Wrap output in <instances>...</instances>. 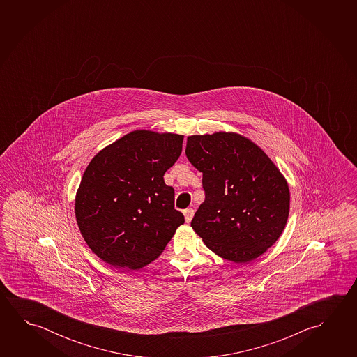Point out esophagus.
<instances>
[{
	"label": "esophagus",
	"mask_w": 357,
	"mask_h": 357,
	"mask_svg": "<svg viewBox=\"0 0 357 357\" xmlns=\"http://www.w3.org/2000/svg\"><path fill=\"white\" fill-rule=\"evenodd\" d=\"M184 216H185V222H190L194 216L193 209H185L184 211Z\"/></svg>",
	"instance_id": "1"
}]
</instances>
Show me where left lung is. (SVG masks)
<instances>
[{
	"label": "left lung",
	"mask_w": 357,
	"mask_h": 357,
	"mask_svg": "<svg viewBox=\"0 0 357 357\" xmlns=\"http://www.w3.org/2000/svg\"><path fill=\"white\" fill-rule=\"evenodd\" d=\"M187 158L203 173L205 200L192 228L211 250L230 261L249 263L279 239L290 193L269 157L235 133L188 137Z\"/></svg>",
	"instance_id": "left-lung-1"
}]
</instances>
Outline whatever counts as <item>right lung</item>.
<instances>
[{
  "instance_id": "1",
  "label": "right lung",
  "mask_w": 357,
  "mask_h": 357,
  "mask_svg": "<svg viewBox=\"0 0 357 357\" xmlns=\"http://www.w3.org/2000/svg\"><path fill=\"white\" fill-rule=\"evenodd\" d=\"M183 135L135 130L88 164L76 197L78 228L91 250L114 268H143L160 255L184 215L164 173Z\"/></svg>"
}]
</instances>
